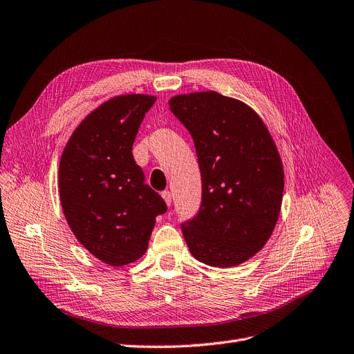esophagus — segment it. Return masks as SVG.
Here are the masks:
<instances>
[{
  "instance_id": "1",
  "label": "esophagus",
  "mask_w": 354,
  "mask_h": 354,
  "mask_svg": "<svg viewBox=\"0 0 354 354\" xmlns=\"http://www.w3.org/2000/svg\"><path fill=\"white\" fill-rule=\"evenodd\" d=\"M161 197L164 199V202H165L167 206L171 205V193H169L168 190H164V192L161 193Z\"/></svg>"
}]
</instances>
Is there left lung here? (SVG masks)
Returning <instances> with one entry per match:
<instances>
[{
	"label": "left lung",
	"mask_w": 354,
	"mask_h": 354,
	"mask_svg": "<svg viewBox=\"0 0 354 354\" xmlns=\"http://www.w3.org/2000/svg\"><path fill=\"white\" fill-rule=\"evenodd\" d=\"M168 104L194 140L202 174L199 214L181 225L186 244L207 266L243 264L280 215L285 173L274 140L256 110L216 91L178 94Z\"/></svg>",
	"instance_id": "1"
}]
</instances>
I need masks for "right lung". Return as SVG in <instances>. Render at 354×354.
<instances>
[{
    "label": "right lung",
    "instance_id": "obj_1",
    "mask_svg": "<svg viewBox=\"0 0 354 354\" xmlns=\"http://www.w3.org/2000/svg\"><path fill=\"white\" fill-rule=\"evenodd\" d=\"M155 100L148 94L110 98L81 120L61 155L64 216L81 245L113 267L144 256L155 218L167 210L132 155L139 124Z\"/></svg>",
    "mask_w": 354,
    "mask_h": 354
}]
</instances>
